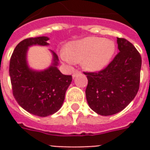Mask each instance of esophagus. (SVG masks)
<instances>
[{
	"label": "esophagus",
	"mask_w": 150,
	"mask_h": 150,
	"mask_svg": "<svg viewBox=\"0 0 150 150\" xmlns=\"http://www.w3.org/2000/svg\"><path fill=\"white\" fill-rule=\"evenodd\" d=\"M79 73H80V71H78V70H75V71L73 72V75H72L73 78H75V76H76V75H78V74H79Z\"/></svg>",
	"instance_id": "1"
}]
</instances>
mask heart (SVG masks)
<instances>
[{
	"label": "heart",
	"mask_w": 150,
	"mask_h": 150,
	"mask_svg": "<svg viewBox=\"0 0 150 150\" xmlns=\"http://www.w3.org/2000/svg\"><path fill=\"white\" fill-rule=\"evenodd\" d=\"M115 53L112 41L101 38L88 37L67 44L62 59L66 62H80L86 70L96 71L105 67Z\"/></svg>",
	"instance_id": "obj_1"
}]
</instances>
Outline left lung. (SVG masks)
Returning a JSON list of instances; mask_svg holds the SVG:
<instances>
[{"instance_id":"left-lung-1","label":"left lung","mask_w":150,"mask_h":150,"mask_svg":"<svg viewBox=\"0 0 150 150\" xmlns=\"http://www.w3.org/2000/svg\"><path fill=\"white\" fill-rule=\"evenodd\" d=\"M120 52L98 72H83L88 83L86 98L92 110L102 116L122 111L135 98L140 87L142 57L128 40L117 38Z\"/></svg>"}]
</instances>
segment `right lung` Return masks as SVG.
I'll use <instances>...</instances> for the list:
<instances>
[{
	"instance_id": "obj_1",
	"label": "right lung",
	"mask_w": 150,
	"mask_h": 150,
	"mask_svg": "<svg viewBox=\"0 0 150 150\" xmlns=\"http://www.w3.org/2000/svg\"><path fill=\"white\" fill-rule=\"evenodd\" d=\"M47 37L29 38L15 47L9 62L13 95L18 104L28 112L38 116L52 115L62 107L71 75H62L57 68L59 58L53 52L54 62L42 71L28 67L26 52L33 45L47 46Z\"/></svg>"
}]
</instances>
